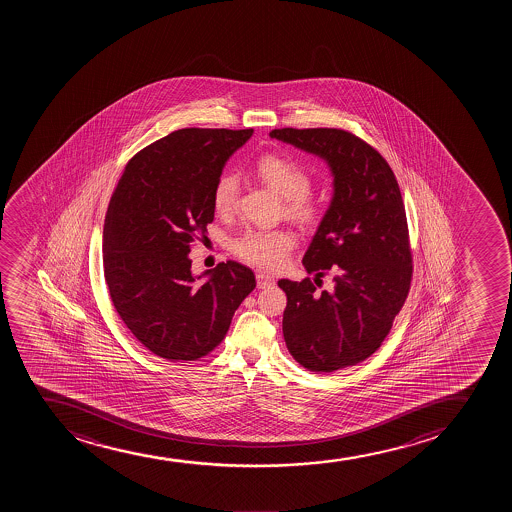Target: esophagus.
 Returning a JSON list of instances; mask_svg holds the SVG:
<instances>
[{
	"instance_id": "1",
	"label": "esophagus",
	"mask_w": 512,
	"mask_h": 512,
	"mask_svg": "<svg viewBox=\"0 0 512 512\" xmlns=\"http://www.w3.org/2000/svg\"><path fill=\"white\" fill-rule=\"evenodd\" d=\"M256 282H258V288L275 287V278L268 275V273H263V271H259L256 275Z\"/></svg>"
}]
</instances>
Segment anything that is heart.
Instances as JSON below:
<instances>
[{
  "mask_svg": "<svg viewBox=\"0 0 512 512\" xmlns=\"http://www.w3.org/2000/svg\"><path fill=\"white\" fill-rule=\"evenodd\" d=\"M256 176L285 200V212L300 224H314L321 208L312 198L309 172L295 160L268 153L254 165ZM213 208L218 215H230L239 203V181L234 174L218 177L212 191ZM297 239L287 229H247L232 242V251L247 265L278 270L287 263Z\"/></svg>",
  "mask_w": 512,
  "mask_h": 512,
  "instance_id": "heart-1",
  "label": "heart"
}]
</instances>
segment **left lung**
Segmentation results:
<instances>
[{
    "mask_svg": "<svg viewBox=\"0 0 512 512\" xmlns=\"http://www.w3.org/2000/svg\"><path fill=\"white\" fill-rule=\"evenodd\" d=\"M270 136L323 157L335 176L333 200L302 259L307 273L331 275L335 287L319 292L311 278L278 282L287 294L288 352L316 374L357 365L381 347L410 292L400 186L381 153L350 131L282 128Z\"/></svg>",
    "mask_w": 512,
    "mask_h": 512,
    "instance_id": "left-lung-1",
    "label": "left lung"
}]
</instances>
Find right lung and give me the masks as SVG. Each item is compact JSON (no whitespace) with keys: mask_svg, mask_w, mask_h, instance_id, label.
<instances>
[{"mask_svg":"<svg viewBox=\"0 0 512 512\" xmlns=\"http://www.w3.org/2000/svg\"><path fill=\"white\" fill-rule=\"evenodd\" d=\"M253 130L184 128L153 141L124 167L104 224V277L136 340L171 362L198 360L222 343L253 292V270L227 261L191 273L189 251L212 224L213 186Z\"/></svg>","mask_w":512,"mask_h":512,"instance_id":"add662e5","label":"right lung"}]
</instances>
